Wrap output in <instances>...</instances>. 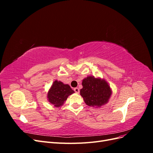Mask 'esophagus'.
<instances>
[{
  "label": "esophagus",
  "mask_w": 153,
  "mask_h": 153,
  "mask_svg": "<svg viewBox=\"0 0 153 153\" xmlns=\"http://www.w3.org/2000/svg\"><path fill=\"white\" fill-rule=\"evenodd\" d=\"M74 91H75V92H76V94H78V93H79V92H80V90H79V89H78V87H75V89H74Z\"/></svg>",
  "instance_id": "obj_1"
}]
</instances>
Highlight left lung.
I'll use <instances>...</instances> for the list:
<instances>
[{
    "mask_svg": "<svg viewBox=\"0 0 153 153\" xmlns=\"http://www.w3.org/2000/svg\"><path fill=\"white\" fill-rule=\"evenodd\" d=\"M80 95L86 105L92 107H101L108 102L112 91L104 78L88 76L82 80Z\"/></svg>",
    "mask_w": 153,
    "mask_h": 153,
    "instance_id": "8db88e82",
    "label": "left lung"
}]
</instances>
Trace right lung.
Returning <instances> with one entry per match:
<instances>
[{
	"mask_svg": "<svg viewBox=\"0 0 153 153\" xmlns=\"http://www.w3.org/2000/svg\"><path fill=\"white\" fill-rule=\"evenodd\" d=\"M74 92L75 91L68 84H64L62 82L56 80L53 82L48 91L47 100L55 107H60L64 105L68 97Z\"/></svg>",
	"mask_w": 153,
	"mask_h": 153,
	"instance_id": "1",
	"label": "right lung"
}]
</instances>
